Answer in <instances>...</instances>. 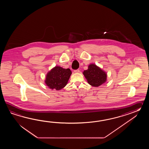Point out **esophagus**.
<instances>
[{
    "mask_svg": "<svg viewBox=\"0 0 149 149\" xmlns=\"http://www.w3.org/2000/svg\"><path fill=\"white\" fill-rule=\"evenodd\" d=\"M74 72H75V73H79V72H80V70H74Z\"/></svg>",
    "mask_w": 149,
    "mask_h": 149,
    "instance_id": "1",
    "label": "esophagus"
}]
</instances>
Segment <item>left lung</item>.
Returning <instances> with one entry per match:
<instances>
[{
  "mask_svg": "<svg viewBox=\"0 0 149 149\" xmlns=\"http://www.w3.org/2000/svg\"><path fill=\"white\" fill-rule=\"evenodd\" d=\"M87 82L93 87H98L107 81V74L95 64H89L87 70L83 72Z\"/></svg>",
  "mask_w": 149,
  "mask_h": 149,
  "instance_id": "1",
  "label": "left lung"
}]
</instances>
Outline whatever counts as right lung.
<instances>
[{
    "label": "right lung",
    "instance_id": "right-lung-1",
    "mask_svg": "<svg viewBox=\"0 0 149 149\" xmlns=\"http://www.w3.org/2000/svg\"><path fill=\"white\" fill-rule=\"evenodd\" d=\"M71 74L70 69L55 66L47 73L45 82L51 89L59 91L67 85Z\"/></svg>",
    "mask_w": 149,
    "mask_h": 149
}]
</instances>
